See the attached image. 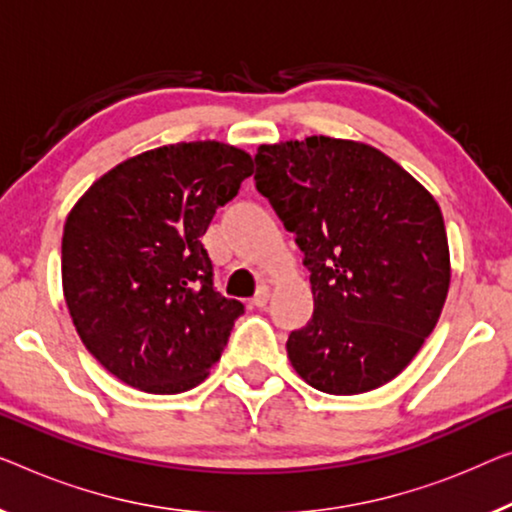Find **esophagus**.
Here are the masks:
<instances>
[{"label":"esophagus","mask_w":512,"mask_h":512,"mask_svg":"<svg viewBox=\"0 0 512 512\" xmlns=\"http://www.w3.org/2000/svg\"><path fill=\"white\" fill-rule=\"evenodd\" d=\"M269 296H271L269 294V287H266V285L259 287L257 294L253 296V301H250V305H253V308H264V305L269 303Z\"/></svg>","instance_id":"1"}]
</instances>
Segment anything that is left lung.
<instances>
[{
    "instance_id": "left-lung-1",
    "label": "left lung",
    "mask_w": 512,
    "mask_h": 512,
    "mask_svg": "<svg viewBox=\"0 0 512 512\" xmlns=\"http://www.w3.org/2000/svg\"><path fill=\"white\" fill-rule=\"evenodd\" d=\"M257 190L294 232L315 312L287 338L299 377L356 395L400 375L439 322L451 285L434 197L370 144L312 135L262 144Z\"/></svg>"
}]
</instances>
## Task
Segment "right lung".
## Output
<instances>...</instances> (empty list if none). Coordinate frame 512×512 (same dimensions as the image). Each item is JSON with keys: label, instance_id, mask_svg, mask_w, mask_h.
<instances>
[{"label": "right lung", "instance_id": "1", "mask_svg": "<svg viewBox=\"0 0 512 512\" xmlns=\"http://www.w3.org/2000/svg\"><path fill=\"white\" fill-rule=\"evenodd\" d=\"M250 174L246 151L179 142L112 167L68 213V312L89 354L124 384L190 391L223 354L243 303L216 292L202 236Z\"/></svg>", "mask_w": 512, "mask_h": 512}]
</instances>
